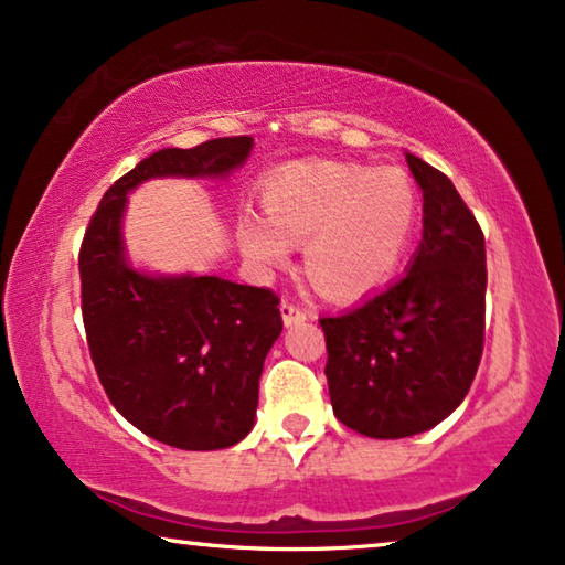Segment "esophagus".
I'll list each match as a JSON object with an SVG mask.
<instances>
[{
	"label": "esophagus",
	"instance_id": "esophagus-1",
	"mask_svg": "<svg viewBox=\"0 0 565 565\" xmlns=\"http://www.w3.org/2000/svg\"><path fill=\"white\" fill-rule=\"evenodd\" d=\"M280 313H282V321L285 327H296V323H303L308 319V311L303 306L292 303V300L285 298L280 303Z\"/></svg>",
	"mask_w": 565,
	"mask_h": 565
}]
</instances>
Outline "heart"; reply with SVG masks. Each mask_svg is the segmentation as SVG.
I'll list each match as a JSON object with an SVG mask.
<instances>
[{
	"instance_id": "heart-1",
	"label": "heart",
	"mask_w": 565,
	"mask_h": 565,
	"mask_svg": "<svg viewBox=\"0 0 565 565\" xmlns=\"http://www.w3.org/2000/svg\"><path fill=\"white\" fill-rule=\"evenodd\" d=\"M419 195L396 167L337 161L288 164L265 182V213L244 207L236 236L257 265H282L303 242L308 280L323 296L352 298L381 285L412 242Z\"/></svg>"
}]
</instances>
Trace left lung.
<instances>
[{"instance_id": "left-lung-1", "label": "left lung", "mask_w": 565, "mask_h": 565, "mask_svg": "<svg viewBox=\"0 0 565 565\" xmlns=\"http://www.w3.org/2000/svg\"><path fill=\"white\" fill-rule=\"evenodd\" d=\"M424 195L419 252L365 303L319 319L337 419L373 439L427 431L468 396L486 331V244L455 184L406 153Z\"/></svg>"}]
</instances>
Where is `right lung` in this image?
Returning a JSON list of instances; mask_svg holds the SVG:
<instances>
[{"label":"right lung","mask_w":565,"mask_h":565,"mask_svg":"<svg viewBox=\"0 0 565 565\" xmlns=\"http://www.w3.org/2000/svg\"><path fill=\"white\" fill-rule=\"evenodd\" d=\"M252 136L161 149L99 200L79 249L82 319L110 404L159 443L223 450L249 435L259 375L282 331L280 298L215 275L153 277L128 265L126 195L151 177H226Z\"/></svg>","instance_id":"right-lung-1"}]
</instances>
